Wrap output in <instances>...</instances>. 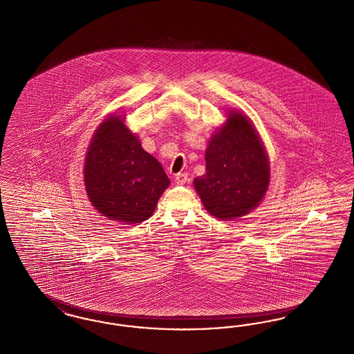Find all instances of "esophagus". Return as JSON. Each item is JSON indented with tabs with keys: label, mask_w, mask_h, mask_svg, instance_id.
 <instances>
[{
	"label": "esophagus",
	"mask_w": 354,
	"mask_h": 354,
	"mask_svg": "<svg viewBox=\"0 0 354 354\" xmlns=\"http://www.w3.org/2000/svg\"><path fill=\"white\" fill-rule=\"evenodd\" d=\"M188 182V174L187 172H182V174H176L175 175V183L184 184Z\"/></svg>",
	"instance_id": "34e87169"
}]
</instances>
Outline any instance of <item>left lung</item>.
<instances>
[{
  "mask_svg": "<svg viewBox=\"0 0 354 354\" xmlns=\"http://www.w3.org/2000/svg\"><path fill=\"white\" fill-rule=\"evenodd\" d=\"M269 184V156L253 121L229 109L208 141L205 174L194 179L204 208L218 220H237L259 207Z\"/></svg>",
  "mask_w": 354,
  "mask_h": 354,
  "instance_id": "8db88e82",
  "label": "left lung"
}]
</instances>
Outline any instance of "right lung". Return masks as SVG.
I'll use <instances>...</instances> for the list:
<instances>
[{
  "label": "right lung",
  "instance_id": "1",
  "mask_svg": "<svg viewBox=\"0 0 354 354\" xmlns=\"http://www.w3.org/2000/svg\"><path fill=\"white\" fill-rule=\"evenodd\" d=\"M125 120L124 114H108L96 129L85 154L84 184L97 212L130 225L153 216L170 179Z\"/></svg>",
  "mask_w": 354,
  "mask_h": 354
}]
</instances>
